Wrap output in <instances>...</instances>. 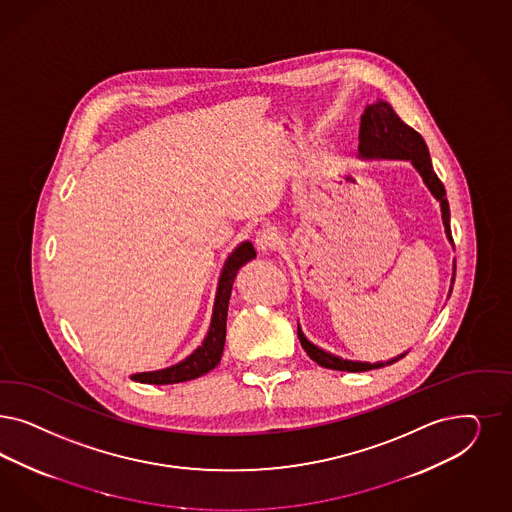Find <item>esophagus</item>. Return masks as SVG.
Here are the masks:
<instances>
[{
	"instance_id": "esophagus-1",
	"label": "esophagus",
	"mask_w": 512,
	"mask_h": 512,
	"mask_svg": "<svg viewBox=\"0 0 512 512\" xmlns=\"http://www.w3.org/2000/svg\"><path fill=\"white\" fill-rule=\"evenodd\" d=\"M279 241H281V237H279L277 230H273V228H264V230L256 233V247H258V250H262V252L275 250L277 245H279Z\"/></svg>"
}]
</instances>
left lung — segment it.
Masks as SVG:
<instances>
[{"label": "left lung", "instance_id": "8db88e82", "mask_svg": "<svg viewBox=\"0 0 512 512\" xmlns=\"http://www.w3.org/2000/svg\"><path fill=\"white\" fill-rule=\"evenodd\" d=\"M358 139H360L358 150L365 158H397V160H411L413 162L414 167L420 171L424 182L428 184L431 194L441 201L446 237L454 245L452 231H450V209H448V201H446L445 186H443L441 179L437 177V173L433 171L428 147H426L422 135L413 130L411 126H407L388 103L377 101V103H373L365 109L362 120H360V137ZM297 337H299V343H301L303 350L309 354V358L318 365H322V367H328V369L348 371V373H362V371H371V369H377V367L384 365V363L341 360L330 352L314 347L313 343H309L305 339V335L299 330V326H297ZM396 360H392V362H396Z\"/></svg>", "mask_w": 512, "mask_h": 512}]
</instances>
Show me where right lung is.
<instances>
[{"mask_svg":"<svg viewBox=\"0 0 512 512\" xmlns=\"http://www.w3.org/2000/svg\"><path fill=\"white\" fill-rule=\"evenodd\" d=\"M254 256H256L254 247L247 241L235 248L231 252L230 258L226 260L220 281H218L211 328H209L203 345L198 350H194V354H190L184 362L162 369V371L137 373V375H132V380L143 382V384H175V382H184V380L198 379L201 375L209 373L211 369H215L222 358V350L226 343V318H228V303H230L233 279H235L239 267L247 264L248 260H252Z\"/></svg>","mask_w":512,"mask_h":512,"instance_id":"right-lung-1","label":"right lung"}]
</instances>
